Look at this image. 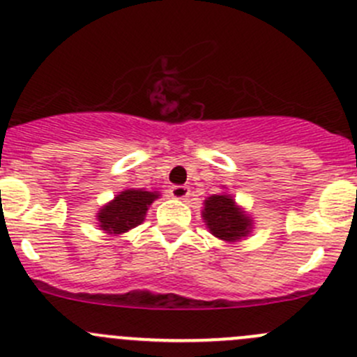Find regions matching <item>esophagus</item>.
<instances>
[{
  "label": "esophagus",
  "mask_w": 357,
  "mask_h": 357,
  "mask_svg": "<svg viewBox=\"0 0 357 357\" xmlns=\"http://www.w3.org/2000/svg\"><path fill=\"white\" fill-rule=\"evenodd\" d=\"M169 193H171V197H174V199H186L190 193V188L185 185H176L169 190Z\"/></svg>",
  "instance_id": "obj_1"
}]
</instances>
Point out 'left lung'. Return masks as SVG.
Here are the masks:
<instances>
[{
  "label": "left lung",
  "mask_w": 357,
  "mask_h": 357,
  "mask_svg": "<svg viewBox=\"0 0 357 357\" xmlns=\"http://www.w3.org/2000/svg\"><path fill=\"white\" fill-rule=\"evenodd\" d=\"M202 214L211 234L223 241H238L241 237H245L251 228L249 218L242 214L238 207H235L234 199L228 195L209 197Z\"/></svg>",
  "instance_id": "left-lung-1"
}]
</instances>
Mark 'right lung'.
Returning a JSON list of instances; mask_svg holds the SVG:
<instances>
[{
    "mask_svg": "<svg viewBox=\"0 0 357 357\" xmlns=\"http://www.w3.org/2000/svg\"><path fill=\"white\" fill-rule=\"evenodd\" d=\"M157 193L143 190H126L115 197L113 202L102 207L99 213V227L108 234H123L143 223L150 204L157 199Z\"/></svg>",
    "mask_w": 357,
    "mask_h": 357,
    "instance_id": "right-lung-1",
    "label": "right lung"
}]
</instances>
